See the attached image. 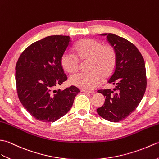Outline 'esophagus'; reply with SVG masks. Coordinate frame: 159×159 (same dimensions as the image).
<instances>
[{"mask_svg": "<svg viewBox=\"0 0 159 159\" xmlns=\"http://www.w3.org/2000/svg\"><path fill=\"white\" fill-rule=\"evenodd\" d=\"M81 91L83 92V93H91V94H94V91H91V90H81Z\"/></svg>", "mask_w": 159, "mask_h": 159, "instance_id": "obj_1", "label": "esophagus"}]
</instances>
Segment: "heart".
I'll return each instance as SVG.
<instances>
[{
    "instance_id": "obj_1",
    "label": "heart",
    "mask_w": 159,
    "mask_h": 159,
    "mask_svg": "<svg viewBox=\"0 0 159 159\" xmlns=\"http://www.w3.org/2000/svg\"><path fill=\"white\" fill-rule=\"evenodd\" d=\"M76 55L69 51L61 57V65L66 72L75 73L80 69V60L87 63L89 71L70 77V83L83 90L94 89L100 83L102 77L107 78L114 72L117 63V54L110 45H103L93 39H84L74 47Z\"/></svg>"
}]
</instances>
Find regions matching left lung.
I'll use <instances>...</instances> for the list:
<instances>
[{"label":"left lung","instance_id":"obj_1","mask_svg":"<svg viewBox=\"0 0 159 159\" xmlns=\"http://www.w3.org/2000/svg\"><path fill=\"white\" fill-rule=\"evenodd\" d=\"M117 54L114 72L108 82L114 90H98L105 97L103 106L97 109L98 115L110 122L126 118L136 109L145 93L146 71L143 56L138 49L126 39L112 33H104Z\"/></svg>","mask_w":159,"mask_h":159}]
</instances>
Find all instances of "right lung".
<instances>
[{
	"label": "right lung",
	"instance_id": "obj_1",
	"mask_svg": "<svg viewBox=\"0 0 159 159\" xmlns=\"http://www.w3.org/2000/svg\"><path fill=\"white\" fill-rule=\"evenodd\" d=\"M70 42L69 36L47 37L30 45L17 60V96L24 107L37 120L53 122L62 118L80 92L75 86L55 90L67 80L61 57Z\"/></svg>",
	"mask_w": 159,
	"mask_h": 159
}]
</instances>
